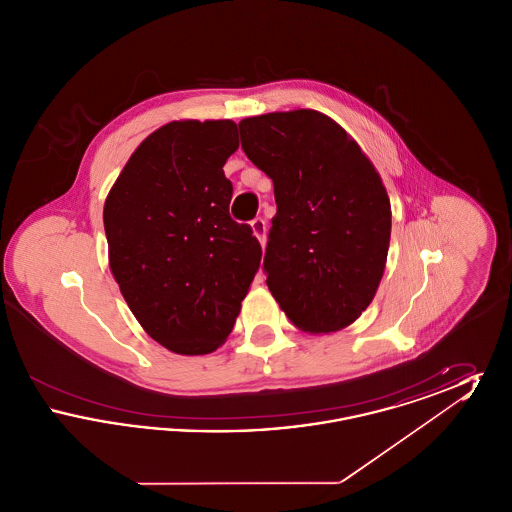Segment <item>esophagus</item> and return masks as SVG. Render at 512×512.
I'll list each match as a JSON object with an SVG mask.
<instances>
[{
  "label": "esophagus",
  "mask_w": 512,
  "mask_h": 512,
  "mask_svg": "<svg viewBox=\"0 0 512 512\" xmlns=\"http://www.w3.org/2000/svg\"><path fill=\"white\" fill-rule=\"evenodd\" d=\"M251 230H253V234L257 236L261 245H265V242H267V222H265V219L257 217V219L251 220Z\"/></svg>",
  "instance_id": "obj_1"
}]
</instances>
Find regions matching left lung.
<instances>
[{"label": "left lung", "mask_w": 512, "mask_h": 512, "mask_svg": "<svg viewBox=\"0 0 512 512\" xmlns=\"http://www.w3.org/2000/svg\"><path fill=\"white\" fill-rule=\"evenodd\" d=\"M238 126L247 159L274 184L268 290L303 332L349 326L370 305L388 259L391 207L378 172L318 111L268 113Z\"/></svg>", "instance_id": "left-lung-1"}]
</instances>
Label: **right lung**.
I'll list each match as a JSON object with an SVG mask.
<instances>
[{"instance_id":"add662e5","label":"right lung","mask_w":512,"mask_h":512,"mask_svg":"<svg viewBox=\"0 0 512 512\" xmlns=\"http://www.w3.org/2000/svg\"><path fill=\"white\" fill-rule=\"evenodd\" d=\"M232 121H174L132 153L107 195L109 265L130 311L172 353L205 355L240 315L263 249L230 217Z\"/></svg>"}]
</instances>
